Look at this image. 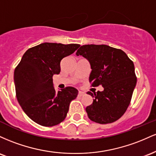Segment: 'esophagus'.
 <instances>
[{"mask_svg": "<svg viewBox=\"0 0 156 156\" xmlns=\"http://www.w3.org/2000/svg\"><path fill=\"white\" fill-rule=\"evenodd\" d=\"M85 94V93H84L83 91H79L78 93V96L79 97H83V96H84Z\"/></svg>", "mask_w": 156, "mask_h": 156, "instance_id": "34e87169", "label": "esophagus"}]
</instances>
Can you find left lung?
<instances>
[{"label":"left lung","instance_id":"8db88e82","mask_svg":"<svg viewBox=\"0 0 156 156\" xmlns=\"http://www.w3.org/2000/svg\"><path fill=\"white\" fill-rule=\"evenodd\" d=\"M76 55L90 62L91 86L104 87L94 94L87 93L94 98L92 104L85 108L88 118L99 124L116 122L127 111L136 87L133 62L122 50L107 45H84Z\"/></svg>","mask_w":156,"mask_h":156}]
</instances>
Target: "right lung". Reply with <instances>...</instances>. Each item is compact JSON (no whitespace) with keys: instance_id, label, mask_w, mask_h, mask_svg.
I'll return each mask as SVG.
<instances>
[{"instance_id":"obj_1","label":"right lung","mask_w":156,"mask_h":156,"mask_svg":"<svg viewBox=\"0 0 156 156\" xmlns=\"http://www.w3.org/2000/svg\"><path fill=\"white\" fill-rule=\"evenodd\" d=\"M80 45L44 43L29 48L14 72L16 97L23 111L38 125L52 127L62 122L78 90L66 87L56 91L54 74L60 72V62Z\"/></svg>"}]
</instances>
